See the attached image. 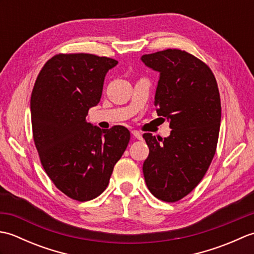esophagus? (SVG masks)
<instances>
[{
    "label": "esophagus",
    "instance_id": "1",
    "mask_svg": "<svg viewBox=\"0 0 254 254\" xmlns=\"http://www.w3.org/2000/svg\"><path fill=\"white\" fill-rule=\"evenodd\" d=\"M131 133H132V135H133L134 137H135V138H137V139H142V138H143L142 134L139 133L138 131H132Z\"/></svg>",
    "mask_w": 254,
    "mask_h": 254
}]
</instances>
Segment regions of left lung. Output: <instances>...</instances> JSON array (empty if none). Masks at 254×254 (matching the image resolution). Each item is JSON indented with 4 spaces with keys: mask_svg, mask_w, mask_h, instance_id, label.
Returning <instances> with one entry per match:
<instances>
[{
    "mask_svg": "<svg viewBox=\"0 0 254 254\" xmlns=\"http://www.w3.org/2000/svg\"><path fill=\"white\" fill-rule=\"evenodd\" d=\"M141 60L159 73L154 105L171 128L164 139L143 135L149 147L145 182L154 196L177 202L201 182L216 152L222 118L217 83L206 64L186 51L167 49Z\"/></svg>",
    "mask_w": 254,
    "mask_h": 254,
    "instance_id": "left-lung-1",
    "label": "left lung"
}]
</instances>
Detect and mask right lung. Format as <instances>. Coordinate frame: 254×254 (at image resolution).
Masks as SVG:
<instances>
[{"label":"right lung","instance_id":"1","mask_svg":"<svg viewBox=\"0 0 254 254\" xmlns=\"http://www.w3.org/2000/svg\"><path fill=\"white\" fill-rule=\"evenodd\" d=\"M118 61L87 53L58 55L42 67L31 93L32 134L41 165L59 190L79 202L106 190L130 132L87 122L106 74Z\"/></svg>","mask_w":254,"mask_h":254}]
</instances>
